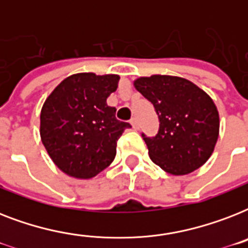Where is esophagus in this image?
<instances>
[{
    "instance_id": "obj_1",
    "label": "esophagus",
    "mask_w": 248,
    "mask_h": 248,
    "mask_svg": "<svg viewBox=\"0 0 248 248\" xmlns=\"http://www.w3.org/2000/svg\"><path fill=\"white\" fill-rule=\"evenodd\" d=\"M130 124H131V126L134 130H139V122H138V120H136V118H132V120L130 121Z\"/></svg>"
}]
</instances>
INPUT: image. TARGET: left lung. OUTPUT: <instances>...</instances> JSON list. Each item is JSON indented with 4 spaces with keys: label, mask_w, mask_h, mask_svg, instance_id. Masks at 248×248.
I'll use <instances>...</instances> for the list:
<instances>
[{
    "label": "left lung",
    "mask_w": 248,
    "mask_h": 248,
    "mask_svg": "<svg viewBox=\"0 0 248 248\" xmlns=\"http://www.w3.org/2000/svg\"><path fill=\"white\" fill-rule=\"evenodd\" d=\"M134 86L158 114V134H141L152 161L171 175H186L204 165L219 138V112L211 97L175 76L140 77Z\"/></svg>",
    "instance_id": "obj_1"
}]
</instances>
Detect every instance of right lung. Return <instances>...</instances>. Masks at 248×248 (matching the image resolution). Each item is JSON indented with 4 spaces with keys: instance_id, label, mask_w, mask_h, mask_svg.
<instances>
[{
    "instance_id": "1",
    "label": "right lung",
    "mask_w": 248,
    "mask_h": 248,
    "mask_svg": "<svg viewBox=\"0 0 248 248\" xmlns=\"http://www.w3.org/2000/svg\"><path fill=\"white\" fill-rule=\"evenodd\" d=\"M120 76L77 73L56 86L41 109V140L52 162L76 179H91L116 157L127 122L116 118L107 97Z\"/></svg>"
}]
</instances>
